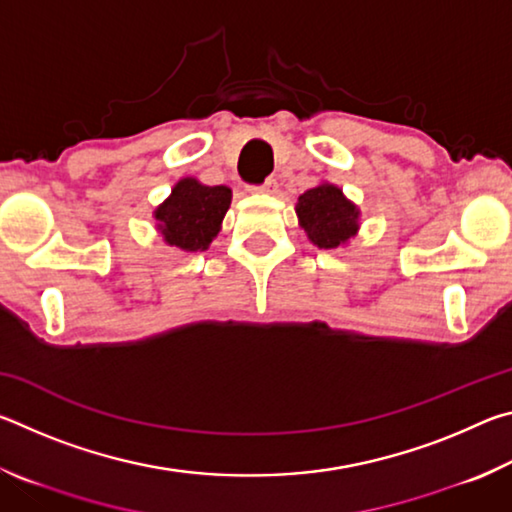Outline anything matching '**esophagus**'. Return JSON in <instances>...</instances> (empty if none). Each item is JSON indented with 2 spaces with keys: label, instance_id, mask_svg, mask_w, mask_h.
<instances>
[{
  "label": "esophagus",
  "instance_id": "obj_1",
  "mask_svg": "<svg viewBox=\"0 0 512 512\" xmlns=\"http://www.w3.org/2000/svg\"><path fill=\"white\" fill-rule=\"evenodd\" d=\"M250 192H259V194H275V192H277V180H275V178H266L262 185L250 187Z\"/></svg>",
  "mask_w": 512,
  "mask_h": 512
}]
</instances>
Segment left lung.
<instances>
[{"label":"left lung","mask_w":512,"mask_h":512,"mask_svg":"<svg viewBox=\"0 0 512 512\" xmlns=\"http://www.w3.org/2000/svg\"><path fill=\"white\" fill-rule=\"evenodd\" d=\"M296 212L300 225L318 248L341 246L359 228L357 207L345 201L341 189L334 185L309 189L298 198Z\"/></svg>","instance_id":"left-lung-1"}]
</instances>
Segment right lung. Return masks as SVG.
Masks as SVG:
<instances>
[{
	"mask_svg": "<svg viewBox=\"0 0 512 512\" xmlns=\"http://www.w3.org/2000/svg\"><path fill=\"white\" fill-rule=\"evenodd\" d=\"M228 187H207L192 178L180 180L171 196L155 210L158 230L169 246L205 250L219 235L221 221L230 207Z\"/></svg>",
	"mask_w": 512,
	"mask_h": 512,
	"instance_id": "1",
	"label": "right lung"
}]
</instances>
